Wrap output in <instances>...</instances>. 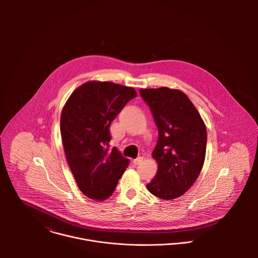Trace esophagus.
I'll use <instances>...</instances> for the list:
<instances>
[{"label": "esophagus", "instance_id": "esophagus-1", "mask_svg": "<svg viewBox=\"0 0 258 258\" xmlns=\"http://www.w3.org/2000/svg\"><path fill=\"white\" fill-rule=\"evenodd\" d=\"M143 159H144L143 157H138L137 159L133 160V164H134V165H139V164L143 161Z\"/></svg>", "mask_w": 258, "mask_h": 258}]
</instances>
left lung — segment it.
<instances>
[{
  "mask_svg": "<svg viewBox=\"0 0 258 258\" xmlns=\"http://www.w3.org/2000/svg\"><path fill=\"white\" fill-rule=\"evenodd\" d=\"M153 115L159 138L153 151L158 172L147 184L163 200L181 197L198 179L206 157L207 129L184 92L167 87L140 89Z\"/></svg>",
  "mask_w": 258,
  "mask_h": 258,
  "instance_id": "obj_1",
  "label": "left lung"
}]
</instances>
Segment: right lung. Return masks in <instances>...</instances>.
Instances as JSON below:
<instances>
[{"mask_svg":"<svg viewBox=\"0 0 258 258\" xmlns=\"http://www.w3.org/2000/svg\"><path fill=\"white\" fill-rule=\"evenodd\" d=\"M137 96L132 87L89 81L74 90L60 117L68 163L79 189L103 201L114 191L129 161L110 148L111 122Z\"/></svg>","mask_w":258,"mask_h":258,"instance_id":"add662e5","label":"right lung"}]
</instances>
